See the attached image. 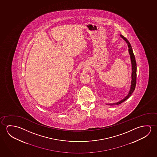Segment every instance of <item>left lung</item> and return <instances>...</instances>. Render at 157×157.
<instances>
[{
	"label": "left lung",
	"mask_w": 157,
	"mask_h": 157,
	"mask_svg": "<svg viewBox=\"0 0 157 157\" xmlns=\"http://www.w3.org/2000/svg\"><path fill=\"white\" fill-rule=\"evenodd\" d=\"M121 37H122L124 40L126 41V42L129 48V53L130 56V59H131V62H132V82H131V87L130 89L129 92L128 93V94L123 99L121 100L120 101L116 102V103H113V104H107V105H116L121 104V103L125 101L126 100L128 99L130 96L132 94V93L134 92L135 87H136V70H137V67H136V60H135V57L134 53L132 51V46L130 44L129 41L127 40L125 37H124L123 35H120Z\"/></svg>",
	"instance_id": "1"
}]
</instances>
